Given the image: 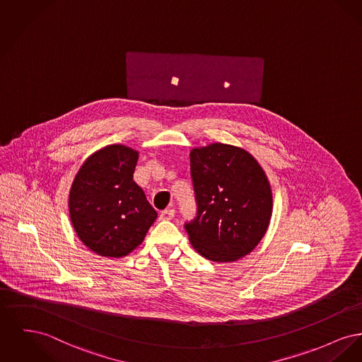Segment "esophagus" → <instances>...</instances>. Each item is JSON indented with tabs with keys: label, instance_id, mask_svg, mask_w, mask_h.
I'll return each instance as SVG.
<instances>
[{
	"label": "esophagus",
	"instance_id": "obj_1",
	"mask_svg": "<svg viewBox=\"0 0 362 362\" xmlns=\"http://www.w3.org/2000/svg\"><path fill=\"white\" fill-rule=\"evenodd\" d=\"M175 216V211L173 209H165L160 213V218L161 220H170Z\"/></svg>",
	"mask_w": 362,
	"mask_h": 362
}]
</instances>
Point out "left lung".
<instances>
[{
	"instance_id": "8db88e82",
	"label": "left lung",
	"mask_w": 362,
	"mask_h": 362,
	"mask_svg": "<svg viewBox=\"0 0 362 362\" xmlns=\"http://www.w3.org/2000/svg\"><path fill=\"white\" fill-rule=\"evenodd\" d=\"M197 217L185 224L192 247L214 262L255 250L272 216V190L246 150L212 144L190 151Z\"/></svg>"
}]
</instances>
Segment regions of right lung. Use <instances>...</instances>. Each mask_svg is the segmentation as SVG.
Instances as JSON below:
<instances>
[{
	"label": "right lung",
	"mask_w": 362,
	"mask_h": 362,
	"mask_svg": "<svg viewBox=\"0 0 362 362\" xmlns=\"http://www.w3.org/2000/svg\"><path fill=\"white\" fill-rule=\"evenodd\" d=\"M138 151L109 145L93 153L69 192V217L86 246L120 258L136 249L157 218L144 190L134 182Z\"/></svg>",
	"instance_id": "right-lung-1"
}]
</instances>
